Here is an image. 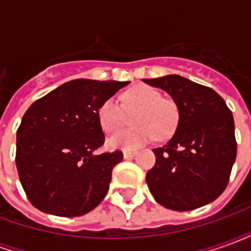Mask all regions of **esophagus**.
Instances as JSON below:
<instances>
[{
  "label": "esophagus",
  "mask_w": 251,
  "mask_h": 251,
  "mask_svg": "<svg viewBox=\"0 0 251 251\" xmlns=\"http://www.w3.org/2000/svg\"><path fill=\"white\" fill-rule=\"evenodd\" d=\"M136 156V153L134 152H129V151H124V158L125 160H130Z\"/></svg>",
  "instance_id": "1"
}]
</instances>
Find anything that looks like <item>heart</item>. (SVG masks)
Masks as SVG:
<instances>
[{
    "instance_id": "b5f03b06",
    "label": "heart",
    "mask_w": 251,
    "mask_h": 251,
    "mask_svg": "<svg viewBox=\"0 0 251 251\" xmlns=\"http://www.w3.org/2000/svg\"><path fill=\"white\" fill-rule=\"evenodd\" d=\"M122 99L124 107L114 98H109L98 111L100 126L107 133L120 129L125 124V111H134L130 120L134 127L111 134L107 138L110 149L134 151L148 144L153 136L157 140H164L176 129L179 122V107L172 99L161 98V93L157 88L147 84L136 86L126 91Z\"/></svg>"
}]
</instances>
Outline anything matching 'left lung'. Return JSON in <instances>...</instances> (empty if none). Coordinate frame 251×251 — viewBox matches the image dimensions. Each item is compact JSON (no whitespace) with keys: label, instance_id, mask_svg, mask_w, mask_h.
I'll return each mask as SVG.
<instances>
[{"label":"left lung","instance_id":"left-lung-1","mask_svg":"<svg viewBox=\"0 0 251 251\" xmlns=\"http://www.w3.org/2000/svg\"><path fill=\"white\" fill-rule=\"evenodd\" d=\"M142 80L168 93L179 107L175 134L153 149L156 164L147 174L151 194L175 211L214 201L226 188L237 157L234 118L226 102L212 88L180 75Z\"/></svg>","mask_w":251,"mask_h":251}]
</instances>
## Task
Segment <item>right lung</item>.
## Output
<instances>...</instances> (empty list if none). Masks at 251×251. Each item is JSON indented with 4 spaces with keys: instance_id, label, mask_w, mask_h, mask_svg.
<instances>
[{
    "instance_id": "obj_1",
    "label": "right lung",
    "mask_w": 251,
    "mask_h": 251,
    "mask_svg": "<svg viewBox=\"0 0 251 251\" xmlns=\"http://www.w3.org/2000/svg\"><path fill=\"white\" fill-rule=\"evenodd\" d=\"M130 82L75 79L30 104L21 120L16 165L25 194L37 210L80 216L109 191L122 152L95 154L104 134L98 111Z\"/></svg>"
}]
</instances>
